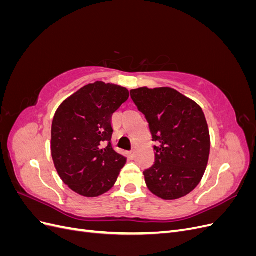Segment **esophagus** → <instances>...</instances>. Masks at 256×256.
Wrapping results in <instances>:
<instances>
[{
  "instance_id": "esophagus-1",
  "label": "esophagus",
  "mask_w": 256,
  "mask_h": 256,
  "mask_svg": "<svg viewBox=\"0 0 256 256\" xmlns=\"http://www.w3.org/2000/svg\"><path fill=\"white\" fill-rule=\"evenodd\" d=\"M129 157H130L131 159H134V158L136 157V152H134V150H130V152H129Z\"/></svg>"
}]
</instances>
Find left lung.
<instances>
[{
	"label": "left lung",
	"instance_id": "left-lung-1",
	"mask_svg": "<svg viewBox=\"0 0 256 256\" xmlns=\"http://www.w3.org/2000/svg\"><path fill=\"white\" fill-rule=\"evenodd\" d=\"M130 96L157 142L154 164L143 172L147 187L164 200L187 196L202 180L210 152L202 108L171 88H140Z\"/></svg>",
	"mask_w": 256,
	"mask_h": 256
}]
</instances>
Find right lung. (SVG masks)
Listing matches in <instances>:
<instances>
[{"label": "right lung", "mask_w": 256, "mask_h": 256, "mask_svg": "<svg viewBox=\"0 0 256 256\" xmlns=\"http://www.w3.org/2000/svg\"><path fill=\"white\" fill-rule=\"evenodd\" d=\"M129 98L127 88L97 81L76 92L53 118L51 154L60 177L78 194L109 191L127 158L111 143L112 115Z\"/></svg>", "instance_id": "right-lung-1"}]
</instances>
